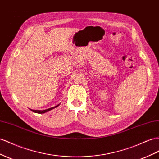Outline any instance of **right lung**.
<instances>
[{"instance_id":"right-lung-1","label":"right lung","mask_w":159,"mask_h":159,"mask_svg":"<svg viewBox=\"0 0 159 159\" xmlns=\"http://www.w3.org/2000/svg\"><path fill=\"white\" fill-rule=\"evenodd\" d=\"M59 104H58L57 106H54V107H53V108H48V109H46V110H31L32 111H33V112H35V113H38V114H43V113H45V112H47V111H50L51 110H52V109H53V108H56V107H57V106H59Z\"/></svg>"}]
</instances>
